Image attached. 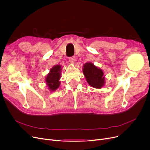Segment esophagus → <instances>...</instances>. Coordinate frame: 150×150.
<instances>
[{"instance_id": "34e87169", "label": "esophagus", "mask_w": 150, "mask_h": 150, "mask_svg": "<svg viewBox=\"0 0 150 150\" xmlns=\"http://www.w3.org/2000/svg\"><path fill=\"white\" fill-rule=\"evenodd\" d=\"M69 59L70 62L72 63V64H74V62H75V57H70V58H69Z\"/></svg>"}]
</instances>
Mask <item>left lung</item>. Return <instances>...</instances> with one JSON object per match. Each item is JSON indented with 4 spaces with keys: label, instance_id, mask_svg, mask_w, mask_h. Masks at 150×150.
I'll return each mask as SVG.
<instances>
[{
    "label": "left lung",
    "instance_id": "1",
    "mask_svg": "<svg viewBox=\"0 0 150 150\" xmlns=\"http://www.w3.org/2000/svg\"><path fill=\"white\" fill-rule=\"evenodd\" d=\"M83 74L89 85L96 88H101L105 84L103 72L100 69L94 66L91 62L84 65Z\"/></svg>",
    "mask_w": 150,
    "mask_h": 150
}]
</instances>
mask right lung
<instances>
[{"label": "right lung", "mask_w": 150, "mask_h": 150, "mask_svg": "<svg viewBox=\"0 0 150 150\" xmlns=\"http://www.w3.org/2000/svg\"><path fill=\"white\" fill-rule=\"evenodd\" d=\"M61 70V66L56 65L50 70V73L47 76L45 80L47 84L52 91H55L59 87Z\"/></svg>", "instance_id": "add662e5"}]
</instances>
